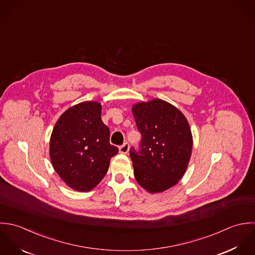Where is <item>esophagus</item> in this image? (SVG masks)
<instances>
[{"label": "esophagus", "mask_w": 255, "mask_h": 255, "mask_svg": "<svg viewBox=\"0 0 255 255\" xmlns=\"http://www.w3.org/2000/svg\"><path fill=\"white\" fill-rule=\"evenodd\" d=\"M129 148H130V145L128 142H126L119 147V152L121 153H127L129 152Z\"/></svg>", "instance_id": "esophagus-1"}]
</instances>
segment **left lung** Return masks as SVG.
<instances>
[{
  "label": "left lung",
  "mask_w": 255,
  "mask_h": 255,
  "mask_svg": "<svg viewBox=\"0 0 255 255\" xmlns=\"http://www.w3.org/2000/svg\"><path fill=\"white\" fill-rule=\"evenodd\" d=\"M132 111L142 135L139 149H130L135 178L149 192H162L187 168L192 151L189 124L176 107L157 99L135 104Z\"/></svg>",
  "instance_id": "1"
}]
</instances>
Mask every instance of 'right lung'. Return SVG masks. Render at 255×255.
<instances>
[{
  "mask_svg": "<svg viewBox=\"0 0 255 255\" xmlns=\"http://www.w3.org/2000/svg\"><path fill=\"white\" fill-rule=\"evenodd\" d=\"M109 137L99 102H82L61 115L52 132L50 158L67 185L78 191H90L100 183L110 158L118 153Z\"/></svg>",
  "mask_w": 255,
  "mask_h": 255,
  "instance_id": "1",
  "label": "right lung"
}]
</instances>
